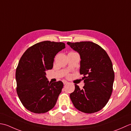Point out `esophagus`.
<instances>
[{
    "instance_id": "1",
    "label": "esophagus",
    "mask_w": 131,
    "mask_h": 131,
    "mask_svg": "<svg viewBox=\"0 0 131 131\" xmlns=\"http://www.w3.org/2000/svg\"><path fill=\"white\" fill-rule=\"evenodd\" d=\"M63 82L64 85H66V84H68V82L67 81H64V80Z\"/></svg>"
}]
</instances>
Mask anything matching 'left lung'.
<instances>
[{"label":"left lung","mask_w":131,"mask_h":131,"mask_svg":"<svg viewBox=\"0 0 131 131\" xmlns=\"http://www.w3.org/2000/svg\"><path fill=\"white\" fill-rule=\"evenodd\" d=\"M67 44L80 55V73L83 74V89L74 84L70 94L74 106L85 113H94L102 109L110 99L113 89L114 71L106 51L94 42H68Z\"/></svg>","instance_id":"8db88e82"}]
</instances>
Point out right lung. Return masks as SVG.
Segmentation results:
<instances>
[{"label": "right lung", "instance_id": "obj_1", "mask_svg": "<svg viewBox=\"0 0 131 131\" xmlns=\"http://www.w3.org/2000/svg\"><path fill=\"white\" fill-rule=\"evenodd\" d=\"M64 48L63 42L43 41L29 47L21 57L16 71V92L23 106L32 113H45L55 106L63 83L49 82L46 72Z\"/></svg>", "mask_w": 131, "mask_h": 131}]
</instances>
